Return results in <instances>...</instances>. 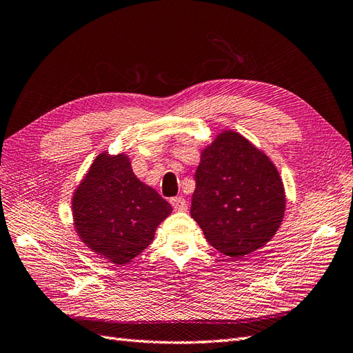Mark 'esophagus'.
<instances>
[{
  "mask_svg": "<svg viewBox=\"0 0 353 353\" xmlns=\"http://www.w3.org/2000/svg\"><path fill=\"white\" fill-rule=\"evenodd\" d=\"M170 203H171V205H173L174 210H179V211H183V210L188 208V203H186V199L183 196L171 198Z\"/></svg>",
  "mask_w": 353,
  "mask_h": 353,
  "instance_id": "34e87169",
  "label": "esophagus"
}]
</instances>
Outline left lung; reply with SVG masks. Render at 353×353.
<instances>
[{"instance_id":"obj_1","label":"left lung","mask_w":353,"mask_h":353,"mask_svg":"<svg viewBox=\"0 0 353 353\" xmlns=\"http://www.w3.org/2000/svg\"><path fill=\"white\" fill-rule=\"evenodd\" d=\"M190 216L220 253L241 259L274 238L285 211L283 180L253 143L225 130L201 152Z\"/></svg>"}]
</instances>
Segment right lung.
<instances>
[{
	"label": "right lung",
	"mask_w": 353,
	"mask_h": 353,
	"mask_svg": "<svg viewBox=\"0 0 353 353\" xmlns=\"http://www.w3.org/2000/svg\"><path fill=\"white\" fill-rule=\"evenodd\" d=\"M171 205L136 177L125 154L97 155L72 196L79 239L114 265H127L152 243Z\"/></svg>",
	"instance_id": "add662e5"
}]
</instances>
